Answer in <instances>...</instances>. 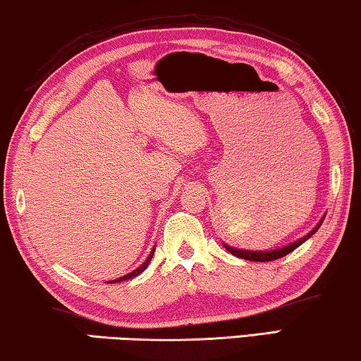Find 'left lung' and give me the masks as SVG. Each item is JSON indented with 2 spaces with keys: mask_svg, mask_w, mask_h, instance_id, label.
<instances>
[{
  "mask_svg": "<svg viewBox=\"0 0 361 361\" xmlns=\"http://www.w3.org/2000/svg\"><path fill=\"white\" fill-rule=\"evenodd\" d=\"M323 220H324V219H322V221H319L318 225L314 226L313 230L307 234V236L300 238L299 241H294V243H290V244L286 245V247H281V249L267 250V252H257V250H243V249H234V247H231V245H228V244H223V245H225V249L228 250V252L233 254V255H236V257H239V259H244V260H252V262H271V260L281 259V257H284V255L290 254V252H293L294 249L299 247L300 244H304L308 238L313 236V234L317 233L318 228L322 226Z\"/></svg>",
  "mask_w": 361,
  "mask_h": 361,
  "instance_id": "left-lung-1",
  "label": "left lung"
}]
</instances>
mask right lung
I'll return each mask as SVG.
<instances>
[{"label":"right lung","mask_w":361,"mask_h":361,"mask_svg":"<svg viewBox=\"0 0 361 361\" xmlns=\"http://www.w3.org/2000/svg\"><path fill=\"white\" fill-rule=\"evenodd\" d=\"M154 250L156 249H152L151 250V254H149V257H147V259L145 260V263H142L141 267H138L136 268V270H133L131 273H128V274H125V276H122V278H117V279H114V281H109V283H120V281H127V279H130V278H135V276H138L140 273H142L147 268V265H149V262H151V259H152V255H154Z\"/></svg>","instance_id":"right-lung-1"}]
</instances>
